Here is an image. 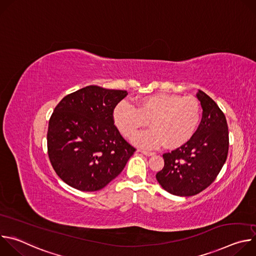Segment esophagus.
Wrapping results in <instances>:
<instances>
[{"mask_svg": "<svg viewBox=\"0 0 256 256\" xmlns=\"http://www.w3.org/2000/svg\"><path fill=\"white\" fill-rule=\"evenodd\" d=\"M140 153H142L144 155H146V156H148V157H150V156H154L155 155V153L154 152H149V151H144V150H140Z\"/></svg>", "mask_w": 256, "mask_h": 256, "instance_id": "34e87169", "label": "esophagus"}]
</instances>
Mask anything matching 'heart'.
Returning a JSON list of instances; mask_svg holds the SVG:
<instances>
[{"label": "heart", "mask_w": 256, "mask_h": 256, "mask_svg": "<svg viewBox=\"0 0 256 256\" xmlns=\"http://www.w3.org/2000/svg\"><path fill=\"white\" fill-rule=\"evenodd\" d=\"M112 116L116 126L126 138H132L149 120L152 128L132 138L138 147L155 149L165 144L168 148H178L196 134L202 107L192 96L157 93L140 98L134 106L126 101L120 102Z\"/></svg>", "instance_id": "heart-1"}]
</instances>
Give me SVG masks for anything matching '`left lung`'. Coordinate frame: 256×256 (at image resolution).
Wrapping results in <instances>:
<instances>
[{"label": "left lung", "mask_w": 256, "mask_h": 256, "mask_svg": "<svg viewBox=\"0 0 256 256\" xmlns=\"http://www.w3.org/2000/svg\"><path fill=\"white\" fill-rule=\"evenodd\" d=\"M202 118L196 134L184 146L163 154L164 167L156 174L169 194L192 196L212 184L226 162L229 149L228 124L223 112L204 92L196 94Z\"/></svg>", "instance_id": "8db88e82"}]
</instances>
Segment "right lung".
I'll return each mask as SVG.
<instances>
[{"label": "right lung", "instance_id": "obj_1", "mask_svg": "<svg viewBox=\"0 0 256 256\" xmlns=\"http://www.w3.org/2000/svg\"><path fill=\"white\" fill-rule=\"evenodd\" d=\"M128 92L87 86L64 97L48 130V152L58 177L72 188L96 192L114 180L136 149L120 134L114 109Z\"/></svg>", "mask_w": 256, "mask_h": 256}]
</instances>
